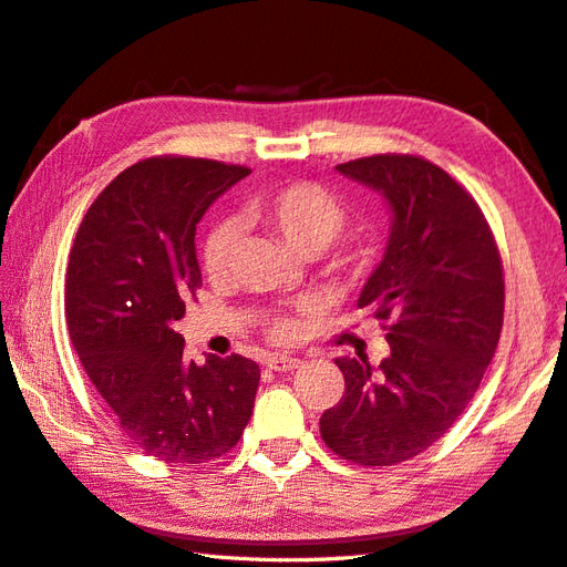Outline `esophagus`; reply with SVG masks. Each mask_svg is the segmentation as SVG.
<instances>
[{
    "label": "esophagus",
    "instance_id": "1",
    "mask_svg": "<svg viewBox=\"0 0 567 567\" xmlns=\"http://www.w3.org/2000/svg\"><path fill=\"white\" fill-rule=\"evenodd\" d=\"M302 359H295V357H285V353H272V357L265 359V365H268L270 371H295L302 365Z\"/></svg>",
    "mask_w": 567,
    "mask_h": 567
}]
</instances>
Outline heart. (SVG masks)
Here are the masks:
<instances>
[{
  "label": "heart",
  "mask_w": 567,
  "mask_h": 567,
  "mask_svg": "<svg viewBox=\"0 0 567 567\" xmlns=\"http://www.w3.org/2000/svg\"><path fill=\"white\" fill-rule=\"evenodd\" d=\"M246 214L299 255L324 252L347 226L349 218L347 204L337 194H331L329 188L312 182H292L275 188V192L252 196L246 206ZM236 228L228 224H220L208 233L202 250L204 270L208 277L220 280L230 272L233 258H236ZM371 265L373 250L361 238L343 240L327 258V270L347 285L363 280ZM305 315L307 309L272 315L265 319V334L277 343H295L302 337Z\"/></svg>",
  "instance_id": "obj_1"
}]
</instances>
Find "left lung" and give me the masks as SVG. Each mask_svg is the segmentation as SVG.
Wrapping results in <instances>:
<instances>
[{
  "mask_svg": "<svg viewBox=\"0 0 567 567\" xmlns=\"http://www.w3.org/2000/svg\"><path fill=\"white\" fill-rule=\"evenodd\" d=\"M337 169L381 192L393 228L359 307L383 321L379 369L337 359L341 401L319 420L327 447L363 467L425 452L467 410L504 324V268L480 204L415 154H373Z\"/></svg>",
  "mask_w": 567,
  "mask_h": 567,
  "instance_id": "obj_1",
  "label": "left lung"
}]
</instances>
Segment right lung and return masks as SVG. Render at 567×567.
I'll return each instance as SVG.
<instances>
[{
	"instance_id": "add662e5",
	"label": "right lung",
	"mask_w": 567,
	"mask_h": 567,
	"mask_svg": "<svg viewBox=\"0 0 567 567\" xmlns=\"http://www.w3.org/2000/svg\"><path fill=\"white\" fill-rule=\"evenodd\" d=\"M248 166L152 157L87 208L65 270V324L87 379L122 432L166 464L218 460L252 415L260 365L230 353L204 365L172 329L196 299V224Z\"/></svg>"
}]
</instances>
